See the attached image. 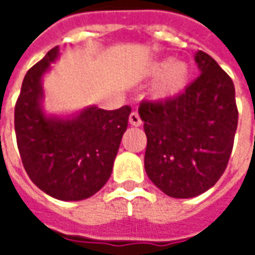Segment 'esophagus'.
Here are the masks:
<instances>
[{
  "mask_svg": "<svg viewBox=\"0 0 255 255\" xmlns=\"http://www.w3.org/2000/svg\"><path fill=\"white\" fill-rule=\"evenodd\" d=\"M128 122H129V124L133 126V127H139V126L142 124V120H140V117H139V115L136 113V112H132V113L129 115V117H128Z\"/></svg>",
  "mask_w": 255,
  "mask_h": 255,
  "instance_id": "1",
  "label": "esophagus"
}]
</instances>
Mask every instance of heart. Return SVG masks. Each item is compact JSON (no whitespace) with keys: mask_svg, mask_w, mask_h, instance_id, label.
Returning <instances> with one entry per match:
<instances>
[{"mask_svg":"<svg viewBox=\"0 0 255 255\" xmlns=\"http://www.w3.org/2000/svg\"><path fill=\"white\" fill-rule=\"evenodd\" d=\"M153 76L161 75L153 89V95L158 100L172 98L182 93L190 79V67L184 61H173L172 58H162L150 68Z\"/></svg>","mask_w":255,"mask_h":255,"instance_id":"b5f03b06","label":"heart"}]
</instances>
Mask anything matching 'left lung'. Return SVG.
<instances>
[{
	"mask_svg": "<svg viewBox=\"0 0 255 255\" xmlns=\"http://www.w3.org/2000/svg\"><path fill=\"white\" fill-rule=\"evenodd\" d=\"M194 58L201 75L184 93L143 101L138 109L147 136L146 173L172 198L197 197L213 187L230 161L238 127L234 82L205 52Z\"/></svg>",
	"mask_w": 255,
	"mask_h": 255,
	"instance_id": "obj_1",
	"label": "left lung"
}]
</instances>
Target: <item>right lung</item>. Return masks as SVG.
<instances>
[{
    "mask_svg": "<svg viewBox=\"0 0 255 255\" xmlns=\"http://www.w3.org/2000/svg\"><path fill=\"white\" fill-rule=\"evenodd\" d=\"M58 56V46L53 47L25 73L14 106V131L24 169L36 187L60 201H82L109 180L131 108L87 106L71 116L47 115L42 82Z\"/></svg>",
    "mask_w": 255,
    "mask_h": 255,
    "instance_id": "right-lung-1",
    "label": "right lung"
}]
</instances>
